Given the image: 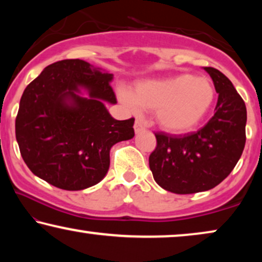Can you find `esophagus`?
Wrapping results in <instances>:
<instances>
[{
  "label": "esophagus",
  "mask_w": 262,
  "mask_h": 262,
  "mask_svg": "<svg viewBox=\"0 0 262 262\" xmlns=\"http://www.w3.org/2000/svg\"><path fill=\"white\" fill-rule=\"evenodd\" d=\"M134 127H135V132H136V134H139V132L144 130V125H143L142 121H139V120H136Z\"/></svg>",
  "instance_id": "obj_1"
}]
</instances>
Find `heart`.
<instances>
[{
  "label": "heart",
  "instance_id": "obj_1",
  "mask_svg": "<svg viewBox=\"0 0 262 262\" xmlns=\"http://www.w3.org/2000/svg\"><path fill=\"white\" fill-rule=\"evenodd\" d=\"M216 91L206 77L181 74L138 82L132 92L120 91L123 103L132 110L155 111V119L169 134H186L204 120Z\"/></svg>",
  "mask_w": 262,
  "mask_h": 262
}]
</instances>
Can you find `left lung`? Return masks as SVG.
<instances>
[{
	"label": "left lung",
	"mask_w": 262,
	"mask_h": 262,
	"mask_svg": "<svg viewBox=\"0 0 262 262\" xmlns=\"http://www.w3.org/2000/svg\"><path fill=\"white\" fill-rule=\"evenodd\" d=\"M218 93L216 113L193 134H155L157 145L149 156L152 177L166 191L191 194L221 184L238 162L246 144L247 110L231 81L205 67Z\"/></svg>",
	"instance_id": "obj_1"
}]
</instances>
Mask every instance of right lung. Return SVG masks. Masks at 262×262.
I'll return each instance as SVG.
<instances>
[{
    "label": "right lung",
    "instance_id": "right-lung-1",
    "mask_svg": "<svg viewBox=\"0 0 262 262\" xmlns=\"http://www.w3.org/2000/svg\"><path fill=\"white\" fill-rule=\"evenodd\" d=\"M112 80L113 74L85 60L64 59L27 85L15 136L32 173L66 191L92 187L106 177L111 148L135 136L134 118L117 120L106 108L117 103Z\"/></svg>",
    "mask_w": 262,
    "mask_h": 262
}]
</instances>
